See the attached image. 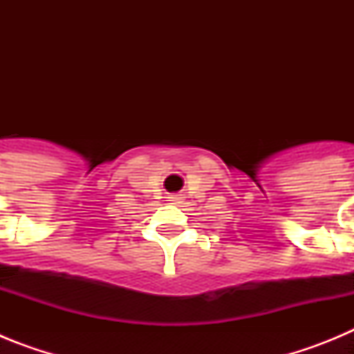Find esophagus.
<instances>
[{
  "label": "esophagus",
  "instance_id": "esophagus-1",
  "mask_svg": "<svg viewBox=\"0 0 354 354\" xmlns=\"http://www.w3.org/2000/svg\"><path fill=\"white\" fill-rule=\"evenodd\" d=\"M168 202H171V204H175V205H179L184 202V196L183 195H170L168 196Z\"/></svg>",
  "mask_w": 354,
  "mask_h": 354
}]
</instances>
